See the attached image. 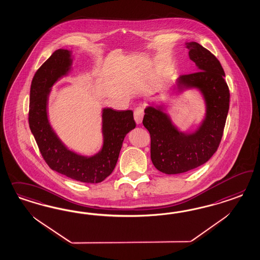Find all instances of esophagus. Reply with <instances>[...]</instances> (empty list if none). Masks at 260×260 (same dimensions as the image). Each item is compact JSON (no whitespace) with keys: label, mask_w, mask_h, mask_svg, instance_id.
Listing matches in <instances>:
<instances>
[{"label":"esophagus","mask_w":260,"mask_h":260,"mask_svg":"<svg viewBox=\"0 0 260 260\" xmlns=\"http://www.w3.org/2000/svg\"><path fill=\"white\" fill-rule=\"evenodd\" d=\"M144 116V109L143 107H137L134 110V120L137 124H141Z\"/></svg>","instance_id":"obj_1"}]
</instances>
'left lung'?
<instances>
[{"instance_id":"1","label":"left lung","mask_w":260,"mask_h":260,"mask_svg":"<svg viewBox=\"0 0 260 260\" xmlns=\"http://www.w3.org/2000/svg\"><path fill=\"white\" fill-rule=\"evenodd\" d=\"M187 48L197 71L181 75L178 86L201 90L207 106L203 123L196 133L183 134L160 107H148L143 118L150 133L152 164L166 174L187 173L212 157L219 147L228 115L230 90L220 62L198 43H187Z\"/></svg>"}]
</instances>
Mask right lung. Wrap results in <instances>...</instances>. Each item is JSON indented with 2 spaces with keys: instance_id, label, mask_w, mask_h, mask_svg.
Here are the masks:
<instances>
[{
  "instance_id": "right-lung-1",
  "label": "right lung",
  "mask_w": 260,
  "mask_h": 260,
  "mask_svg": "<svg viewBox=\"0 0 260 260\" xmlns=\"http://www.w3.org/2000/svg\"><path fill=\"white\" fill-rule=\"evenodd\" d=\"M71 52L57 49L36 71L32 79L28 123L40 152L48 167L73 180L100 183L113 172L124 138L134 129L133 110H103L102 150L91 157L68 150L48 123L47 95L50 87L71 70Z\"/></svg>"
}]
</instances>
